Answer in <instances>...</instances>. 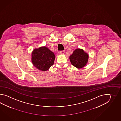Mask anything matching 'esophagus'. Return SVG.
<instances>
[{
  "label": "esophagus",
  "mask_w": 121,
  "mask_h": 121,
  "mask_svg": "<svg viewBox=\"0 0 121 121\" xmlns=\"http://www.w3.org/2000/svg\"><path fill=\"white\" fill-rule=\"evenodd\" d=\"M64 52H65L64 51H60V54H64Z\"/></svg>",
  "instance_id": "1"
}]
</instances>
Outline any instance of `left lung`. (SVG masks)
Segmentation results:
<instances>
[{
	"mask_svg": "<svg viewBox=\"0 0 121 121\" xmlns=\"http://www.w3.org/2000/svg\"><path fill=\"white\" fill-rule=\"evenodd\" d=\"M88 55L82 49L75 50L69 57L71 64L78 69L81 68L86 64L88 59Z\"/></svg>",
	"mask_w": 121,
	"mask_h": 121,
	"instance_id": "left-lung-1",
	"label": "left lung"
}]
</instances>
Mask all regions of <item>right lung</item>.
<instances>
[{
  "instance_id": "right-lung-1",
  "label": "right lung",
  "mask_w": 121,
  "mask_h": 121,
  "mask_svg": "<svg viewBox=\"0 0 121 121\" xmlns=\"http://www.w3.org/2000/svg\"><path fill=\"white\" fill-rule=\"evenodd\" d=\"M55 55L53 52L45 47L34 50L32 53V62L39 70L46 71L54 64Z\"/></svg>"
}]
</instances>
